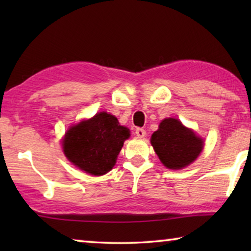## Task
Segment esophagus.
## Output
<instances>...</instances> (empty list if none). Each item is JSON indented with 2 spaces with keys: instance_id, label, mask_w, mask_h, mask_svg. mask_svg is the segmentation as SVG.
Here are the masks:
<instances>
[{
  "instance_id": "obj_1",
  "label": "esophagus",
  "mask_w": 251,
  "mask_h": 251,
  "mask_svg": "<svg viewBox=\"0 0 251 251\" xmlns=\"http://www.w3.org/2000/svg\"><path fill=\"white\" fill-rule=\"evenodd\" d=\"M135 134L137 135L139 138H144V137H145V135H146V130L143 129V128H137L135 130Z\"/></svg>"
}]
</instances>
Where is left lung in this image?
<instances>
[{"mask_svg": "<svg viewBox=\"0 0 251 251\" xmlns=\"http://www.w3.org/2000/svg\"><path fill=\"white\" fill-rule=\"evenodd\" d=\"M151 146L165 167L181 169L202 151L203 141L177 118H165L151 138Z\"/></svg>", "mask_w": 251, "mask_h": 251, "instance_id": "1", "label": "left lung"}]
</instances>
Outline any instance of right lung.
I'll return each instance as SVG.
<instances>
[{
	"instance_id": "obj_1",
	"label": "right lung",
	"mask_w": 251,
	"mask_h": 251,
	"mask_svg": "<svg viewBox=\"0 0 251 251\" xmlns=\"http://www.w3.org/2000/svg\"><path fill=\"white\" fill-rule=\"evenodd\" d=\"M130 131L106 112L72 126L63 138V151L72 164L94 176L108 173Z\"/></svg>"
}]
</instances>
